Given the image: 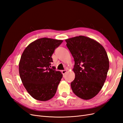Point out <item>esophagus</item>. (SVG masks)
Wrapping results in <instances>:
<instances>
[{
  "instance_id": "esophagus-1",
  "label": "esophagus",
  "mask_w": 123,
  "mask_h": 123,
  "mask_svg": "<svg viewBox=\"0 0 123 123\" xmlns=\"http://www.w3.org/2000/svg\"><path fill=\"white\" fill-rule=\"evenodd\" d=\"M67 72V70H62V73L63 74V75H64V74Z\"/></svg>"
}]
</instances>
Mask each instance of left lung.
Segmentation results:
<instances>
[{"mask_svg": "<svg viewBox=\"0 0 123 123\" xmlns=\"http://www.w3.org/2000/svg\"><path fill=\"white\" fill-rule=\"evenodd\" d=\"M65 40L75 62L72 90L78 97L90 99L98 93L106 80L109 68L106 51L98 42L84 36Z\"/></svg>", "mask_w": 123, "mask_h": 123, "instance_id": "left-lung-1", "label": "left lung"}]
</instances>
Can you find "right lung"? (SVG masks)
<instances>
[{
  "mask_svg": "<svg viewBox=\"0 0 123 123\" xmlns=\"http://www.w3.org/2000/svg\"><path fill=\"white\" fill-rule=\"evenodd\" d=\"M62 40L39 38L26 47L20 58L19 72L25 88L36 100L47 101L52 98L62 77V73L51 67L52 55Z\"/></svg>",
  "mask_w": 123,
  "mask_h": 123,
  "instance_id": "obj_1",
  "label": "right lung"
}]
</instances>
